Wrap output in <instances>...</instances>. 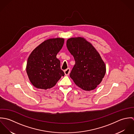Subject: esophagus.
<instances>
[{
    "mask_svg": "<svg viewBox=\"0 0 134 134\" xmlns=\"http://www.w3.org/2000/svg\"><path fill=\"white\" fill-rule=\"evenodd\" d=\"M64 74H65V75H68L70 74V69L68 68L67 69H66L64 71Z\"/></svg>",
    "mask_w": 134,
    "mask_h": 134,
    "instance_id": "1",
    "label": "esophagus"
}]
</instances>
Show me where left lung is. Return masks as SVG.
<instances>
[{"mask_svg":"<svg viewBox=\"0 0 134 134\" xmlns=\"http://www.w3.org/2000/svg\"><path fill=\"white\" fill-rule=\"evenodd\" d=\"M66 46L75 61L70 75L78 87L85 91L95 89L106 73V65L91 43L82 37L69 38Z\"/></svg>","mask_w":134,"mask_h":134,"instance_id":"left-lung-1","label":"left lung"}]
</instances>
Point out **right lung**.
I'll return each instance as SVG.
<instances>
[{
  "label": "right lung",
  "instance_id": "obj_1",
  "mask_svg": "<svg viewBox=\"0 0 134 134\" xmlns=\"http://www.w3.org/2000/svg\"><path fill=\"white\" fill-rule=\"evenodd\" d=\"M64 42L63 38H49L38 46L29 55L26 72L32 85L46 90L56 85L64 73L56 56Z\"/></svg>",
  "mask_w": 134,
  "mask_h": 134
}]
</instances>
